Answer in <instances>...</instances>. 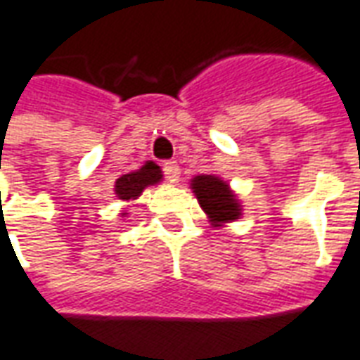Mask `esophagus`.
I'll return each instance as SVG.
<instances>
[{
    "label": "esophagus",
    "instance_id": "obj_1",
    "mask_svg": "<svg viewBox=\"0 0 360 360\" xmlns=\"http://www.w3.org/2000/svg\"><path fill=\"white\" fill-rule=\"evenodd\" d=\"M163 175H165V179L172 181V183H175V181H179V163L177 162H165L163 163Z\"/></svg>",
    "mask_w": 360,
    "mask_h": 360
}]
</instances>
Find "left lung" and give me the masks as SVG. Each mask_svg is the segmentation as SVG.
Segmentation results:
<instances>
[{
    "mask_svg": "<svg viewBox=\"0 0 360 360\" xmlns=\"http://www.w3.org/2000/svg\"><path fill=\"white\" fill-rule=\"evenodd\" d=\"M193 191L212 222H228L240 216V205L228 185L214 175H198L193 179Z\"/></svg>",
    "mask_w": 360,
    "mask_h": 360,
    "instance_id": "8db88e82",
    "label": "left lung"
}]
</instances>
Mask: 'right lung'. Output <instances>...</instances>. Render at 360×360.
Returning a JSON list of instances; mask_svg holds the SVG:
<instances>
[{
	"mask_svg": "<svg viewBox=\"0 0 360 360\" xmlns=\"http://www.w3.org/2000/svg\"><path fill=\"white\" fill-rule=\"evenodd\" d=\"M160 179H162V169L154 162H148L142 169L119 177L115 191L122 200H130L136 198L148 185H154Z\"/></svg>",
	"mask_w": 360,
	"mask_h": 360,
	"instance_id": "right-lung-1",
	"label": "right lung"
}]
</instances>
